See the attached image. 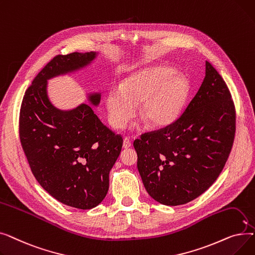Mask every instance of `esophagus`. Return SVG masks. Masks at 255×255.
Segmentation results:
<instances>
[{
  "label": "esophagus",
  "mask_w": 255,
  "mask_h": 255,
  "mask_svg": "<svg viewBox=\"0 0 255 255\" xmlns=\"http://www.w3.org/2000/svg\"><path fill=\"white\" fill-rule=\"evenodd\" d=\"M131 145H132V143H131L130 139L128 137H125L124 140H123V148L124 149H128V148H130Z\"/></svg>",
  "instance_id": "34e87169"
}]
</instances>
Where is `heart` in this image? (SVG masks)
Returning a JSON list of instances; mask_svg holds the SVG:
<instances>
[{
    "label": "heart",
    "instance_id": "1",
    "mask_svg": "<svg viewBox=\"0 0 255 255\" xmlns=\"http://www.w3.org/2000/svg\"><path fill=\"white\" fill-rule=\"evenodd\" d=\"M173 74L170 67L153 65L129 75L120 89L112 88L105 99L111 125L125 128L139 103V117L150 126L161 128L171 124L188 94L187 79Z\"/></svg>",
    "mask_w": 255,
    "mask_h": 255
}]
</instances>
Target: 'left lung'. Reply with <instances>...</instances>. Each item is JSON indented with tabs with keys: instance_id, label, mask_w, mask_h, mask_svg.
I'll list each match as a JSON object with an SVG mask.
<instances>
[{
	"instance_id": "obj_1",
	"label": "left lung",
	"mask_w": 255,
	"mask_h": 255,
	"mask_svg": "<svg viewBox=\"0 0 255 255\" xmlns=\"http://www.w3.org/2000/svg\"><path fill=\"white\" fill-rule=\"evenodd\" d=\"M236 109L221 75L206 61V76L171 124L133 142L145 190L156 202L179 206L208 190L233 148Z\"/></svg>"
}]
</instances>
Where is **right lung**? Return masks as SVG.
<instances>
[{
    "mask_svg": "<svg viewBox=\"0 0 255 255\" xmlns=\"http://www.w3.org/2000/svg\"><path fill=\"white\" fill-rule=\"evenodd\" d=\"M96 56L90 51L53 58L25 91L19 114V138L34 177L60 203L82 210L98 206L106 196L123 138L88 104L58 110L46 87L47 79L84 68ZM89 101L98 105L100 94H91Z\"/></svg>",
    "mask_w": 255,
    "mask_h": 255,
    "instance_id": "obj_1",
    "label": "right lung"
}]
</instances>
